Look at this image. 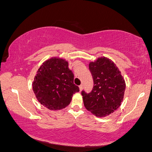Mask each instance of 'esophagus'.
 I'll use <instances>...</instances> for the list:
<instances>
[{
  "mask_svg": "<svg viewBox=\"0 0 152 152\" xmlns=\"http://www.w3.org/2000/svg\"><path fill=\"white\" fill-rule=\"evenodd\" d=\"M83 85H80V86H79V89H80V91L83 90Z\"/></svg>",
  "mask_w": 152,
  "mask_h": 152,
  "instance_id": "esophagus-1",
  "label": "esophagus"
}]
</instances>
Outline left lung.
Returning <instances> with one entry per match:
<instances>
[{
	"label": "left lung",
	"mask_w": 152,
	"mask_h": 152,
	"mask_svg": "<svg viewBox=\"0 0 152 152\" xmlns=\"http://www.w3.org/2000/svg\"><path fill=\"white\" fill-rule=\"evenodd\" d=\"M89 68L94 80L91 91L81 92L85 108L99 117H106L118 108L123 101L125 80L111 60L98 58L91 62Z\"/></svg>",
	"instance_id": "8db88e82"
}]
</instances>
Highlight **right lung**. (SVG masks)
<instances>
[{"label":"right lung","instance_id":"obj_1","mask_svg":"<svg viewBox=\"0 0 152 152\" xmlns=\"http://www.w3.org/2000/svg\"><path fill=\"white\" fill-rule=\"evenodd\" d=\"M74 74L65 59L53 57L38 69L33 89L41 104L49 110H61L71 102L73 94L78 92L74 84Z\"/></svg>","mask_w":152,"mask_h":152}]
</instances>
